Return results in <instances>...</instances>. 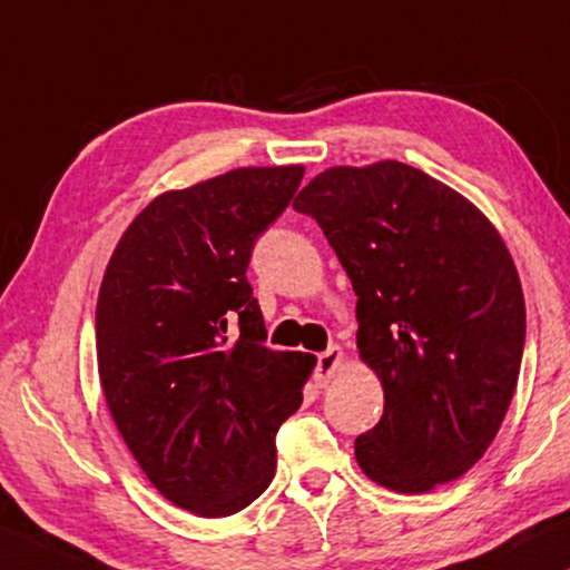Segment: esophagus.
Returning <instances> with one entry per match:
<instances>
[{
    "instance_id": "esophagus-1",
    "label": "esophagus",
    "mask_w": 570,
    "mask_h": 570,
    "mask_svg": "<svg viewBox=\"0 0 570 570\" xmlns=\"http://www.w3.org/2000/svg\"><path fill=\"white\" fill-rule=\"evenodd\" d=\"M342 363H345V355H342L340 347H330L326 353L318 355L316 361V371H314V381L318 389L330 386L332 379L337 376V371L342 368Z\"/></svg>"
}]
</instances>
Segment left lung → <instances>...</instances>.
<instances>
[{
	"mask_svg": "<svg viewBox=\"0 0 570 570\" xmlns=\"http://www.w3.org/2000/svg\"><path fill=\"white\" fill-rule=\"evenodd\" d=\"M293 207L345 267L357 353L384 389L379 425L355 439L363 474L410 495L462 478L493 443L524 353V293L501 233L400 160L326 168Z\"/></svg>",
	"mask_w": 570,
	"mask_h": 570,
	"instance_id": "8db88e82",
	"label": "left lung"
}]
</instances>
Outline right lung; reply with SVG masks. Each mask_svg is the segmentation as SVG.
<instances>
[{"label": "right lung", "mask_w": 570, "mask_h": 570, "mask_svg": "<svg viewBox=\"0 0 570 570\" xmlns=\"http://www.w3.org/2000/svg\"><path fill=\"white\" fill-rule=\"evenodd\" d=\"M306 168H233L155 197L116 244L96 308L98 376L155 490L194 517L246 509L316 357L264 347L246 267Z\"/></svg>", "instance_id": "1"}]
</instances>
